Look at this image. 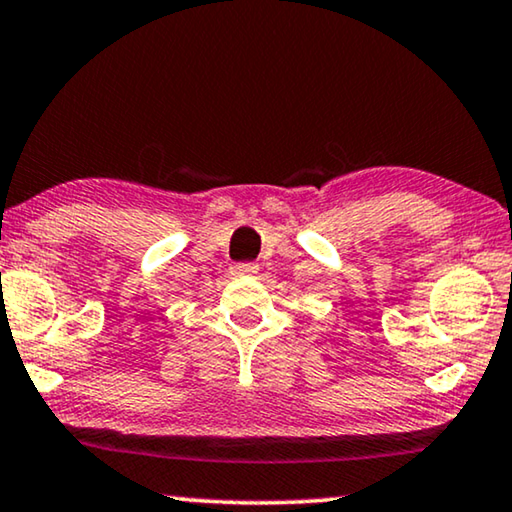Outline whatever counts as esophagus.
I'll return each instance as SVG.
<instances>
[{
  "instance_id": "34e87169",
  "label": "esophagus",
  "mask_w": 512,
  "mask_h": 512,
  "mask_svg": "<svg viewBox=\"0 0 512 512\" xmlns=\"http://www.w3.org/2000/svg\"><path fill=\"white\" fill-rule=\"evenodd\" d=\"M235 274H256L258 265L256 263H242V265H233Z\"/></svg>"
}]
</instances>
